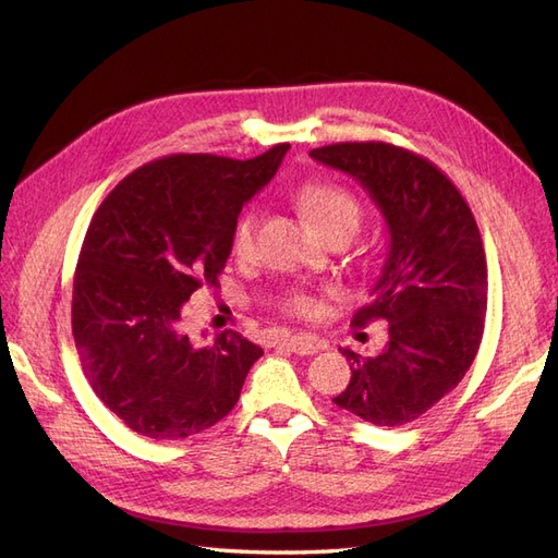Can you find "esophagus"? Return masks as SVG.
Wrapping results in <instances>:
<instances>
[{
	"label": "esophagus",
	"mask_w": 558,
	"mask_h": 558,
	"mask_svg": "<svg viewBox=\"0 0 558 558\" xmlns=\"http://www.w3.org/2000/svg\"><path fill=\"white\" fill-rule=\"evenodd\" d=\"M281 347L291 349L293 353H300V356H314V353L320 349V342L312 335H286L281 340Z\"/></svg>",
	"instance_id": "obj_1"
}]
</instances>
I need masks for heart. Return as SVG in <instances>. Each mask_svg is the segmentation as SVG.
I'll return each instance as SVG.
<instances>
[{
	"label": "heart",
	"mask_w": 558,
	"mask_h": 558,
	"mask_svg": "<svg viewBox=\"0 0 558 558\" xmlns=\"http://www.w3.org/2000/svg\"><path fill=\"white\" fill-rule=\"evenodd\" d=\"M298 205L312 226L332 238V234H353L363 221L361 202L344 185L332 181H305L295 193ZM258 211L244 209L230 232V251L238 260H248L253 256V240H256ZM279 307L295 318H312L318 314L320 302L307 289H289L279 295Z\"/></svg>",
	"instance_id": "b5f03b06"
}]
</instances>
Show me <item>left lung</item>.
<instances>
[{
    "mask_svg": "<svg viewBox=\"0 0 558 558\" xmlns=\"http://www.w3.org/2000/svg\"><path fill=\"white\" fill-rule=\"evenodd\" d=\"M310 156L356 179L381 209L391 251L351 326L388 324V344L363 359L342 349L351 381L337 408L375 426H404L465 377L484 335L486 256L465 197L408 148L342 142Z\"/></svg>",
    "mask_w": 558,
    "mask_h": 558,
    "instance_id": "8db88e82",
    "label": "left lung"
}]
</instances>
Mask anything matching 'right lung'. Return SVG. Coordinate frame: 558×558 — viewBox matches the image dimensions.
Segmentation results:
<instances>
[{"mask_svg": "<svg viewBox=\"0 0 558 558\" xmlns=\"http://www.w3.org/2000/svg\"><path fill=\"white\" fill-rule=\"evenodd\" d=\"M289 148L251 160L158 158L97 207L78 253L72 332L93 391L134 433L191 437L238 404L263 349L232 330L197 347L179 326L181 312L202 286H218L244 202Z\"/></svg>", "mask_w": 558, "mask_h": 558, "instance_id": "right-lung-1", "label": "right lung"}]
</instances>
